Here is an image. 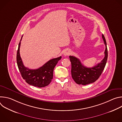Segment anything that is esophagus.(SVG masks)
<instances>
[{
  "label": "esophagus",
  "instance_id": "esophagus-1",
  "mask_svg": "<svg viewBox=\"0 0 122 122\" xmlns=\"http://www.w3.org/2000/svg\"><path fill=\"white\" fill-rule=\"evenodd\" d=\"M71 54V51L69 50H66L65 51L64 55L65 56H69Z\"/></svg>",
  "mask_w": 122,
  "mask_h": 122
}]
</instances>
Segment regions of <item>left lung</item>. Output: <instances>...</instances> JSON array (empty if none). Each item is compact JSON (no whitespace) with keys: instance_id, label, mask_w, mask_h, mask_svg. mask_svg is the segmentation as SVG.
<instances>
[{"instance_id":"left-lung-1","label":"left lung","mask_w":122,"mask_h":122,"mask_svg":"<svg viewBox=\"0 0 122 122\" xmlns=\"http://www.w3.org/2000/svg\"><path fill=\"white\" fill-rule=\"evenodd\" d=\"M102 39L105 45V56L100 63L92 67H87L83 66L80 60L73 56H69L71 63V76L78 84L86 85L94 82L100 77L106 66L108 58V50L105 37L102 34Z\"/></svg>"}]
</instances>
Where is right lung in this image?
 Instances as JSON below:
<instances>
[{
  "mask_svg": "<svg viewBox=\"0 0 122 122\" xmlns=\"http://www.w3.org/2000/svg\"><path fill=\"white\" fill-rule=\"evenodd\" d=\"M22 37L23 36L19 43L16 56L17 66L22 77L30 85L40 88L44 87L48 85L53 79L54 68L58 61L61 59V56L51 59L38 69H29L25 66L20 55V47Z\"/></svg>",
  "mask_w": 122,
  "mask_h": 122,
  "instance_id": "1",
  "label": "right lung"
}]
</instances>
